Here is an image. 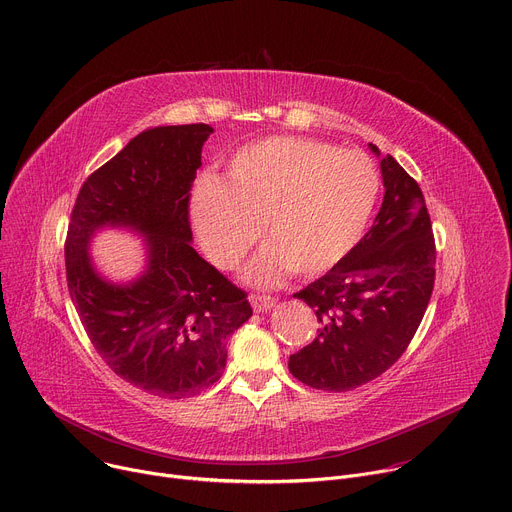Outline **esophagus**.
Wrapping results in <instances>:
<instances>
[{"mask_svg":"<svg viewBox=\"0 0 512 512\" xmlns=\"http://www.w3.org/2000/svg\"><path fill=\"white\" fill-rule=\"evenodd\" d=\"M250 303H252V307H254V311H268V309H272L274 305H276V299L274 297H270V295H260V293H254L252 297H250Z\"/></svg>","mask_w":512,"mask_h":512,"instance_id":"esophagus-1","label":"esophagus"}]
</instances>
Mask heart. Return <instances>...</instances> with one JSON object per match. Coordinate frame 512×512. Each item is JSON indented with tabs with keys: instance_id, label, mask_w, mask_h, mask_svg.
<instances>
[{
	"instance_id": "obj_1",
	"label": "heart",
	"mask_w": 512,
	"mask_h": 512,
	"mask_svg": "<svg viewBox=\"0 0 512 512\" xmlns=\"http://www.w3.org/2000/svg\"><path fill=\"white\" fill-rule=\"evenodd\" d=\"M378 187V170L360 150L274 136L240 148L223 181L197 183L191 221L221 268L240 264L264 221L270 242L248 266V278L268 285L291 270L317 276L344 260L364 232Z\"/></svg>"
}]
</instances>
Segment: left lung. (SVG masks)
I'll return each instance as SVG.
<instances>
[{
	"label": "left lung",
	"instance_id": "1",
	"mask_svg": "<svg viewBox=\"0 0 512 512\" xmlns=\"http://www.w3.org/2000/svg\"><path fill=\"white\" fill-rule=\"evenodd\" d=\"M380 170L384 199L368 234L295 293L315 309L319 329L289 370L317 390H352L386 372L409 348L433 293L435 238L421 187L392 156Z\"/></svg>",
	"mask_w": 512,
	"mask_h": 512
}]
</instances>
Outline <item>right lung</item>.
Segmentation results:
<instances>
[{
	"label": "right lung",
	"mask_w": 512,
	"mask_h": 512,
	"mask_svg": "<svg viewBox=\"0 0 512 512\" xmlns=\"http://www.w3.org/2000/svg\"><path fill=\"white\" fill-rule=\"evenodd\" d=\"M207 124L160 126L132 138L83 183L65 242L67 285L103 362L162 399H183L219 380L227 337L252 315L238 289L189 244L191 187ZM103 224L147 236L149 266L130 286H111L86 246Z\"/></svg>",
	"instance_id": "add662e5"
}]
</instances>
